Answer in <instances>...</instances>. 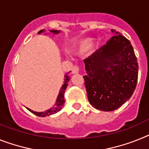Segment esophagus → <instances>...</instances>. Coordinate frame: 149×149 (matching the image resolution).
Segmentation results:
<instances>
[{"instance_id":"34e87169","label":"esophagus","mask_w":149,"mask_h":149,"mask_svg":"<svg viewBox=\"0 0 149 149\" xmlns=\"http://www.w3.org/2000/svg\"><path fill=\"white\" fill-rule=\"evenodd\" d=\"M79 71V66H74V67H73V69H72V73H73V74L78 73Z\"/></svg>"}]
</instances>
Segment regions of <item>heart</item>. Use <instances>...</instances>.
Masks as SVG:
<instances>
[{"instance_id":"obj_1","label":"heart","mask_w":149,"mask_h":149,"mask_svg":"<svg viewBox=\"0 0 149 149\" xmlns=\"http://www.w3.org/2000/svg\"><path fill=\"white\" fill-rule=\"evenodd\" d=\"M93 46V40L90 38L84 39L78 42L74 49V53L77 55H83L91 49Z\"/></svg>"}]
</instances>
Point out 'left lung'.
<instances>
[{
    "mask_svg": "<svg viewBox=\"0 0 149 149\" xmlns=\"http://www.w3.org/2000/svg\"><path fill=\"white\" fill-rule=\"evenodd\" d=\"M114 36L106 45L84 60V76L91 105L113 111L134 94L138 79V62L130 41L112 30Z\"/></svg>",
    "mask_w": 149,
    "mask_h": 149,
    "instance_id": "1",
    "label": "left lung"
}]
</instances>
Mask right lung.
Masks as SVG:
<instances>
[{"instance_id":"right-lung-1","label":"right lung","mask_w":149,"mask_h":149,"mask_svg":"<svg viewBox=\"0 0 149 149\" xmlns=\"http://www.w3.org/2000/svg\"><path fill=\"white\" fill-rule=\"evenodd\" d=\"M45 31L44 30H41L40 31L38 32V33H41L42 32H44ZM50 32L54 34H57V33H60V31H56V30H52V31H50ZM68 73H66L65 76H64V82L63 85H62L60 91H59L58 96V98L56 100V103L54 105V107H52L51 109H48V110L45 111V112H34V111L31 110V109H30L27 108L30 112H31L32 113H33L36 116H39V117H46V116H51V115H53V114L56 113V112H59L62 109V107L64 105V92H65V90L67 87V85H68V82H69L70 80V77L68 76Z\"/></svg>"}]
</instances>
